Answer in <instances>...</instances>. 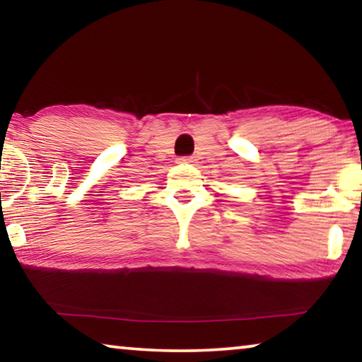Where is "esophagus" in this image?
Wrapping results in <instances>:
<instances>
[{
	"label": "esophagus",
	"mask_w": 362,
	"mask_h": 362,
	"mask_svg": "<svg viewBox=\"0 0 362 362\" xmlns=\"http://www.w3.org/2000/svg\"><path fill=\"white\" fill-rule=\"evenodd\" d=\"M177 163H179V164H190V163H193V158H192V156H183V158L177 159Z\"/></svg>",
	"instance_id": "1"
}]
</instances>
